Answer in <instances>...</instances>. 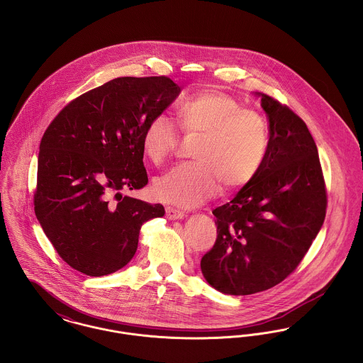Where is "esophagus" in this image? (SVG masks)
<instances>
[{
    "mask_svg": "<svg viewBox=\"0 0 363 363\" xmlns=\"http://www.w3.org/2000/svg\"><path fill=\"white\" fill-rule=\"evenodd\" d=\"M166 215L171 220H175V219H182L185 216V213L181 210H177L174 207H166Z\"/></svg>",
    "mask_w": 363,
    "mask_h": 363,
    "instance_id": "1",
    "label": "esophagus"
}]
</instances>
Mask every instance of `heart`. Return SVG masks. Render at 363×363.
I'll use <instances>...</instances> for the list:
<instances>
[{
    "mask_svg": "<svg viewBox=\"0 0 363 363\" xmlns=\"http://www.w3.org/2000/svg\"><path fill=\"white\" fill-rule=\"evenodd\" d=\"M179 128L201 134L193 157L157 177L155 196L166 203L196 207L213 197L219 182L238 189L254 181L269 150V126L254 109L235 97L204 90L186 97L177 109ZM179 144V133L169 116L150 118L143 133V150L155 164L163 163Z\"/></svg>",
    "mask_w": 363,
    "mask_h": 363,
    "instance_id": "heart-1",
    "label": "heart"
}]
</instances>
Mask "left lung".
Segmentation results:
<instances>
[{
    "label": "left lung",
    "mask_w": 363,
    "mask_h": 363,
    "mask_svg": "<svg viewBox=\"0 0 363 363\" xmlns=\"http://www.w3.org/2000/svg\"><path fill=\"white\" fill-rule=\"evenodd\" d=\"M270 143L254 181L215 215L216 240L201 257L203 276L216 291L252 295L294 273L326 213V186L315 141L303 119L260 93Z\"/></svg>",
    "instance_id": "8db88e82"
}]
</instances>
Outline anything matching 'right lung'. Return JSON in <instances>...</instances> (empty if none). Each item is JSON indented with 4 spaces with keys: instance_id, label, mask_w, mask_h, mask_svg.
Segmentation results:
<instances>
[{
    "instance_id": "add662e5",
    "label": "right lung",
    "mask_w": 363,
    "mask_h": 363,
    "mask_svg": "<svg viewBox=\"0 0 363 363\" xmlns=\"http://www.w3.org/2000/svg\"><path fill=\"white\" fill-rule=\"evenodd\" d=\"M181 87L167 77H122L68 103L43 133L34 210L72 269L101 277L126 266L162 204L122 196L148 184L143 133Z\"/></svg>"
}]
</instances>
